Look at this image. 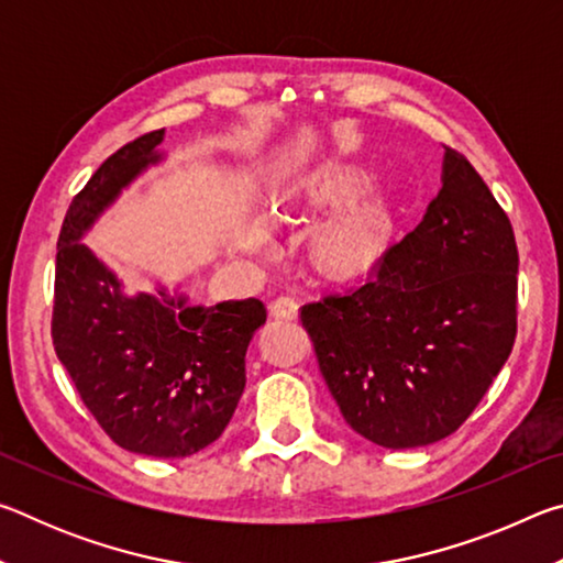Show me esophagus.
I'll use <instances>...</instances> for the list:
<instances>
[{"mask_svg":"<svg viewBox=\"0 0 563 563\" xmlns=\"http://www.w3.org/2000/svg\"><path fill=\"white\" fill-rule=\"evenodd\" d=\"M271 316L280 320H295L298 318V302H295V298L283 295V298L271 302Z\"/></svg>","mask_w":563,"mask_h":563,"instance_id":"esophagus-1","label":"esophagus"}]
</instances>
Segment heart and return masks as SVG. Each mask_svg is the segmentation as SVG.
<instances>
[{"label": "heart", "instance_id": "obj_1", "mask_svg": "<svg viewBox=\"0 0 563 563\" xmlns=\"http://www.w3.org/2000/svg\"><path fill=\"white\" fill-rule=\"evenodd\" d=\"M365 186V176L355 168L328 166L308 180L316 201H345ZM385 243V213L375 203H365L335 218L320 238V258L335 273H355L377 258Z\"/></svg>", "mask_w": 563, "mask_h": 563}]
</instances>
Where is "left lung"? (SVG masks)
Listing matches in <instances>:
<instances>
[{
    "label": "left lung",
    "instance_id": "1",
    "mask_svg": "<svg viewBox=\"0 0 563 563\" xmlns=\"http://www.w3.org/2000/svg\"><path fill=\"white\" fill-rule=\"evenodd\" d=\"M519 251L460 151L442 188L360 288L300 308L345 422L387 450L440 442L487 395L517 338Z\"/></svg>",
    "mask_w": 563,
    "mask_h": 563
}]
</instances>
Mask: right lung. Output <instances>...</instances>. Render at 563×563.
Instances as JSON below:
<instances>
[{
    "instance_id": "right-lung-1",
    "label": "right lung",
    "mask_w": 563,
    "mask_h": 563,
    "mask_svg": "<svg viewBox=\"0 0 563 563\" xmlns=\"http://www.w3.org/2000/svg\"><path fill=\"white\" fill-rule=\"evenodd\" d=\"M164 129L121 146L66 211L56 243L52 340L81 402L123 450L190 456L213 444L245 389V350L268 312L258 298L188 305L129 295L81 235L141 170L161 161Z\"/></svg>"
}]
</instances>
